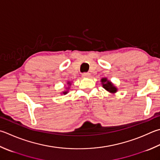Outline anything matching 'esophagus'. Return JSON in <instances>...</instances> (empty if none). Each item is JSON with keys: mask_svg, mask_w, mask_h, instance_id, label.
<instances>
[{"mask_svg": "<svg viewBox=\"0 0 160 160\" xmlns=\"http://www.w3.org/2000/svg\"><path fill=\"white\" fill-rule=\"evenodd\" d=\"M82 77H89L90 73H88V72H84V73L82 74Z\"/></svg>", "mask_w": 160, "mask_h": 160, "instance_id": "esophagus-1", "label": "esophagus"}]
</instances>
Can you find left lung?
Here are the masks:
<instances>
[{
  "mask_svg": "<svg viewBox=\"0 0 160 160\" xmlns=\"http://www.w3.org/2000/svg\"><path fill=\"white\" fill-rule=\"evenodd\" d=\"M102 84H103V87L104 88L106 89L108 91H109L110 92H116V88L115 86H113V85L111 83L110 81H108L107 78H104V79H102Z\"/></svg>",
  "mask_w": 160,
  "mask_h": 160,
  "instance_id": "1",
  "label": "left lung"
}]
</instances>
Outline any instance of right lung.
Segmentation results:
<instances>
[{"mask_svg":"<svg viewBox=\"0 0 160 160\" xmlns=\"http://www.w3.org/2000/svg\"><path fill=\"white\" fill-rule=\"evenodd\" d=\"M68 84H70V85H71V84H70V82H68ZM63 93H64V94H67L68 92H67V91H65V92H63Z\"/></svg>","mask_w":160,"mask_h":160,"instance_id":"add662e5","label":"right lung"}]
</instances>
